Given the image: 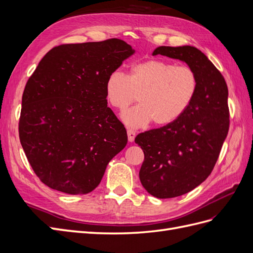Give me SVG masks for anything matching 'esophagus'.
Masks as SVG:
<instances>
[{"instance_id": "34e87169", "label": "esophagus", "mask_w": 253, "mask_h": 253, "mask_svg": "<svg viewBox=\"0 0 253 253\" xmlns=\"http://www.w3.org/2000/svg\"><path fill=\"white\" fill-rule=\"evenodd\" d=\"M126 133H127V139L129 142L134 141L135 139V131L134 129H131V128H127L126 129Z\"/></svg>"}]
</instances>
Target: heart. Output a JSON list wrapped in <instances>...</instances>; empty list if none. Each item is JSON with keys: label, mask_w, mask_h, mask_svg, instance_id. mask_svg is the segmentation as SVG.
<instances>
[{"label": "heart", "mask_w": 253, "mask_h": 253, "mask_svg": "<svg viewBox=\"0 0 253 253\" xmlns=\"http://www.w3.org/2000/svg\"><path fill=\"white\" fill-rule=\"evenodd\" d=\"M200 87L197 73L189 65L150 59L135 63L125 76L114 71L105 81V97L122 113L136 100L140 103L122 115L128 126L140 127L153 120L166 126L177 120L194 101Z\"/></svg>", "instance_id": "1"}]
</instances>
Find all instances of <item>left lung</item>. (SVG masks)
Instances as JSON below:
<instances>
[{"instance_id": "left-lung-1", "label": "left lung", "mask_w": 253, "mask_h": 253, "mask_svg": "<svg viewBox=\"0 0 253 253\" xmlns=\"http://www.w3.org/2000/svg\"><path fill=\"white\" fill-rule=\"evenodd\" d=\"M156 55L183 61L200 78L197 95L182 116L135 138L144 154L139 171L143 188L157 198H172L201 185L215 166L230 124L228 87L196 47L159 46L153 51Z\"/></svg>"}]
</instances>
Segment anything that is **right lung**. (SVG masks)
Returning <instances> with one entry per match:
<instances>
[{
  "label": "right lung",
  "instance_id": "1",
  "mask_svg": "<svg viewBox=\"0 0 253 253\" xmlns=\"http://www.w3.org/2000/svg\"><path fill=\"white\" fill-rule=\"evenodd\" d=\"M134 53L120 39L61 44L30 76L22 96L19 137L28 162L47 187L86 194L127 142L108 108L105 81Z\"/></svg>",
  "mask_w": 253,
  "mask_h": 253
}]
</instances>
